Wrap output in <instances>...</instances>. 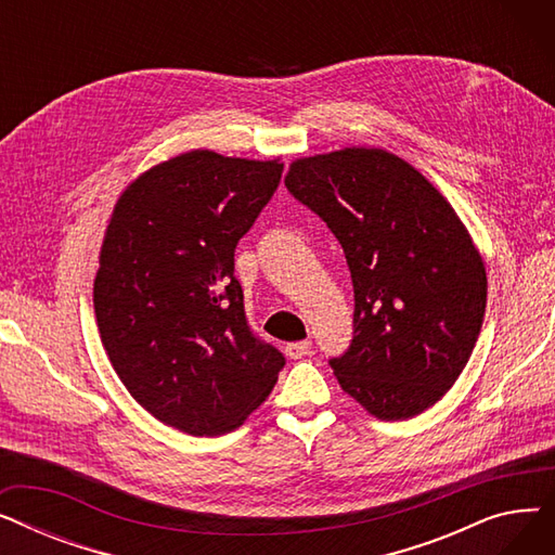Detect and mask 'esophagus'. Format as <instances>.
<instances>
[{
	"mask_svg": "<svg viewBox=\"0 0 555 555\" xmlns=\"http://www.w3.org/2000/svg\"><path fill=\"white\" fill-rule=\"evenodd\" d=\"M285 353L293 358V360H301L310 353V341L308 339H301V341H289L285 344Z\"/></svg>",
	"mask_w": 555,
	"mask_h": 555,
	"instance_id": "1",
	"label": "esophagus"
}]
</instances>
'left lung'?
Here are the masks:
<instances>
[{
  "mask_svg": "<svg viewBox=\"0 0 555 555\" xmlns=\"http://www.w3.org/2000/svg\"><path fill=\"white\" fill-rule=\"evenodd\" d=\"M285 186L339 241L356 289L351 348L331 360L373 418L439 402L477 344L488 279L468 227L410 162L351 145L293 159Z\"/></svg>",
  "mask_w": 555,
  "mask_h": 555,
  "instance_id": "1",
  "label": "left lung"
}]
</instances>
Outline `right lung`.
<instances>
[{"instance_id": "add662e5", "label": "right lung", "mask_w": 555, "mask_h": 555, "mask_svg": "<svg viewBox=\"0 0 555 555\" xmlns=\"http://www.w3.org/2000/svg\"><path fill=\"white\" fill-rule=\"evenodd\" d=\"M281 159L193 149L143 170L116 199L94 312L112 369L159 423L191 436L241 427L279 380L233 276V249L279 186Z\"/></svg>"}]
</instances>
